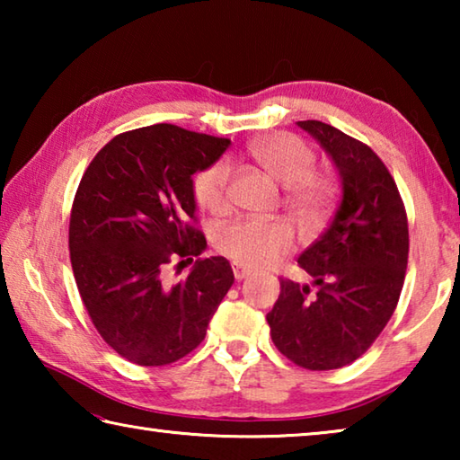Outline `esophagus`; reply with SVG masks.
<instances>
[{"label": "esophagus", "instance_id": "obj_1", "mask_svg": "<svg viewBox=\"0 0 460 460\" xmlns=\"http://www.w3.org/2000/svg\"><path fill=\"white\" fill-rule=\"evenodd\" d=\"M231 268H233V276H235V279L237 282H241V279H245L249 274H252V271H249L247 268H243V266H239V263H235L233 261L231 263Z\"/></svg>", "mask_w": 460, "mask_h": 460}]
</instances>
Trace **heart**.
Instances as JSON below:
<instances>
[{"instance_id": "1", "label": "heart", "mask_w": 460, "mask_h": 460, "mask_svg": "<svg viewBox=\"0 0 460 460\" xmlns=\"http://www.w3.org/2000/svg\"><path fill=\"white\" fill-rule=\"evenodd\" d=\"M249 154L286 189L284 205L305 229L321 225L334 199L329 174L313 172L314 152L292 134H270L249 144ZM229 160L219 158L194 176L192 190L202 208L213 215L229 211ZM215 247L239 266L263 268L290 252L292 235L284 223L241 219L215 233Z\"/></svg>"}]
</instances>
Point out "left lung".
<instances>
[{
  "mask_svg": "<svg viewBox=\"0 0 460 460\" xmlns=\"http://www.w3.org/2000/svg\"><path fill=\"white\" fill-rule=\"evenodd\" d=\"M331 155L341 205L321 237L298 258L313 286L279 279L268 324L278 351L305 369L353 363L379 337L408 266V219L377 154L323 121H298Z\"/></svg>",
  "mask_w": 460,
  "mask_h": 460,
  "instance_id": "1",
  "label": "left lung"
}]
</instances>
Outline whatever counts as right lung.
<instances>
[{
  "mask_svg": "<svg viewBox=\"0 0 460 460\" xmlns=\"http://www.w3.org/2000/svg\"><path fill=\"white\" fill-rule=\"evenodd\" d=\"M229 144L155 123L113 137L84 170L68 227L73 274L93 324L123 359L144 367L182 359L205 339L235 279L221 255L166 279L174 258L186 266L207 249L190 225L192 174Z\"/></svg>",
  "mask_w": 460,
  "mask_h": 460,
  "instance_id": "obj_1",
  "label": "right lung"
}]
</instances>
